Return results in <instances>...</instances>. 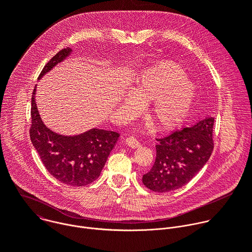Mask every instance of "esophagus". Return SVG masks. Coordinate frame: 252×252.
Returning <instances> with one entry per match:
<instances>
[{
  "mask_svg": "<svg viewBox=\"0 0 252 252\" xmlns=\"http://www.w3.org/2000/svg\"><path fill=\"white\" fill-rule=\"evenodd\" d=\"M126 143L129 147V148H132V149H136L140 146L139 141L134 137V136H128L127 138H126Z\"/></svg>",
  "mask_w": 252,
  "mask_h": 252,
  "instance_id": "esophagus-1",
  "label": "esophagus"
}]
</instances>
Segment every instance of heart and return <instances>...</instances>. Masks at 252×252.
I'll list each match as a JSON object with an SVG mask.
<instances>
[{"mask_svg":"<svg viewBox=\"0 0 252 252\" xmlns=\"http://www.w3.org/2000/svg\"><path fill=\"white\" fill-rule=\"evenodd\" d=\"M195 89L185 78V71L175 63H162L142 75L137 84L127 93L123 103L132 115H137L141 104H149L150 118L163 130L176 127L187 117Z\"/></svg>","mask_w":252,"mask_h":252,"instance_id":"1","label":"heart"}]
</instances>
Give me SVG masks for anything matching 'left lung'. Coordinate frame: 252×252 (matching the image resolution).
Wrapping results in <instances>:
<instances>
[{"label":"left lung","instance_id":"1","mask_svg":"<svg viewBox=\"0 0 252 252\" xmlns=\"http://www.w3.org/2000/svg\"><path fill=\"white\" fill-rule=\"evenodd\" d=\"M214 118L157 138V158L142 184L156 192H168L189 183L208 161L213 151Z\"/></svg>","mask_w":252,"mask_h":252}]
</instances>
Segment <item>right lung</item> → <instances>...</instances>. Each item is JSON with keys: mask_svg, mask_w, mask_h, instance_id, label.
<instances>
[{"mask_svg": "<svg viewBox=\"0 0 252 252\" xmlns=\"http://www.w3.org/2000/svg\"><path fill=\"white\" fill-rule=\"evenodd\" d=\"M70 48L55 55L44 66L38 80L66 59ZM35 88L32 95V126L30 136L47 170L59 182L70 187L92 184L99 176L120 133L92 128L77 135H63L50 129L41 119L35 103Z\"/></svg>", "mask_w": 252, "mask_h": 252, "instance_id": "add662e5", "label": "right lung"}]
</instances>
